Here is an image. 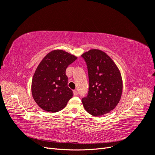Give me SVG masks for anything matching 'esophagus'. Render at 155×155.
Wrapping results in <instances>:
<instances>
[{"mask_svg":"<svg viewBox=\"0 0 155 155\" xmlns=\"http://www.w3.org/2000/svg\"><path fill=\"white\" fill-rule=\"evenodd\" d=\"M73 92H74V96H77L78 95V91H77V90H74L73 91Z\"/></svg>","mask_w":155,"mask_h":155,"instance_id":"esophagus-1","label":"esophagus"}]
</instances>
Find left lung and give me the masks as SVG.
<instances>
[{"mask_svg": "<svg viewBox=\"0 0 155 155\" xmlns=\"http://www.w3.org/2000/svg\"><path fill=\"white\" fill-rule=\"evenodd\" d=\"M87 64L88 92L82 98L85 110L100 116L113 110L122 93V79L118 68L109 55L93 49L81 55Z\"/></svg>", "mask_w": 155, "mask_h": 155, "instance_id": "left-lung-1", "label": "left lung"}]
</instances>
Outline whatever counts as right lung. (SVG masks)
<instances>
[{
    "label": "right lung",
    "mask_w": 155,
    "mask_h": 155,
    "mask_svg": "<svg viewBox=\"0 0 155 155\" xmlns=\"http://www.w3.org/2000/svg\"><path fill=\"white\" fill-rule=\"evenodd\" d=\"M76 59L63 50H54L42 60L31 83L33 97L41 109L56 112L67 105L74 94L68 87L66 69Z\"/></svg>",
    "instance_id": "1"
}]
</instances>
